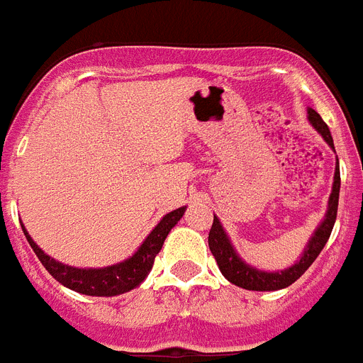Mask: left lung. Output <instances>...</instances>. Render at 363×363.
I'll use <instances>...</instances> for the list:
<instances>
[{
  "mask_svg": "<svg viewBox=\"0 0 363 363\" xmlns=\"http://www.w3.org/2000/svg\"><path fill=\"white\" fill-rule=\"evenodd\" d=\"M308 121L315 128V131L321 135L325 143L334 150V140H332L330 130L325 124L319 113L315 109L308 107ZM340 161L336 160V172H334V184H332V193L328 199V206H326L325 218L321 224L317 226L315 232L311 233L310 241L306 242V247L302 250L301 257L293 263L291 267L284 269V271H262L256 269L254 265H248L245 259L238 254V250L233 248L232 241H230L228 233L223 228V224L218 220L217 215H213V226L209 230V250L217 259V265L223 272V277L228 282L235 284L238 287L248 289V291H278L284 287L291 286L295 280L308 271L311 263L315 262V257L321 254L323 247L326 245L328 238H330L334 223H336L337 215V202H340Z\"/></svg>",
  "mask_w": 363,
  "mask_h": 363,
  "instance_id": "8db88e82",
  "label": "left lung"
}]
</instances>
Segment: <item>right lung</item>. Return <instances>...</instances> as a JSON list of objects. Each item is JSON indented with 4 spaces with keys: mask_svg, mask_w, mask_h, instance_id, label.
I'll use <instances>...</instances> for the list:
<instances>
[{
    "mask_svg": "<svg viewBox=\"0 0 363 363\" xmlns=\"http://www.w3.org/2000/svg\"><path fill=\"white\" fill-rule=\"evenodd\" d=\"M185 209H187V206L174 209V211L164 215L160 223H157V226L148 233V238L143 241V245L135 250V254H131L124 262L109 265V267L81 269L57 262V259L48 256L38 247L37 242L33 241L23 224L22 230L26 233V238L29 241V245H31V248L37 254V257L40 259V263L55 278L57 282L62 284L68 289H72V291L81 293V295L116 296L122 295V293L131 291V289H135V287L145 282V278L152 271L155 256L160 254L161 247H163L164 239H167L170 230L178 224L179 218L184 217Z\"/></svg>",
    "mask_w": 363,
    "mask_h": 363,
    "instance_id": "obj_1",
    "label": "right lung"
}]
</instances>
